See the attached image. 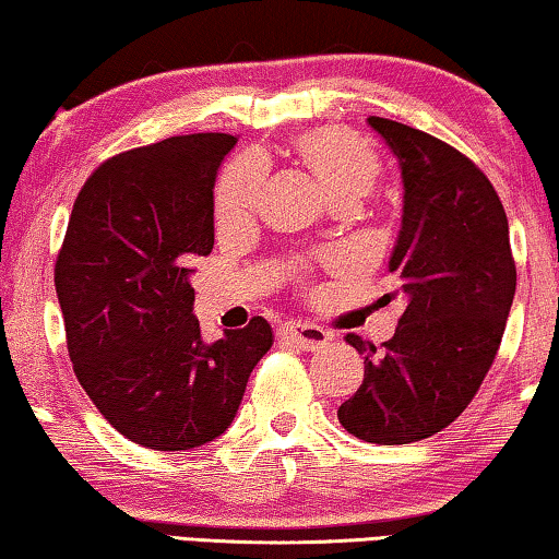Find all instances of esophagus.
Wrapping results in <instances>:
<instances>
[{
  "mask_svg": "<svg viewBox=\"0 0 559 559\" xmlns=\"http://www.w3.org/2000/svg\"><path fill=\"white\" fill-rule=\"evenodd\" d=\"M280 334L285 340L295 342V345L305 352L322 349L324 345H330L332 340V334L328 330L317 328V324H307V322H287L285 328L280 330Z\"/></svg>",
  "mask_w": 559,
  "mask_h": 559,
  "instance_id": "obj_1",
  "label": "esophagus"
}]
</instances>
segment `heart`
I'll use <instances>...</instances> for the list:
<instances>
[{
	"label": "heart",
	"instance_id": "heart-1",
	"mask_svg": "<svg viewBox=\"0 0 559 559\" xmlns=\"http://www.w3.org/2000/svg\"><path fill=\"white\" fill-rule=\"evenodd\" d=\"M295 150L302 165L332 200L334 207H357L382 177V162L367 144L342 127H320L297 136ZM267 169L262 159L242 157L231 162L217 187V217L222 225L247 222L260 207Z\"/></svg>",
	"mask_w": 559,
	"mask_h": 559
}]
</instances>
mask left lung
<instances>
[{
  "label": "left lung",
  "instance_id": "left-lung-1",
  "mask_svg": "<svg viewBox=\"0 0 559 559\" xmlns=\"http://www.w3.org/2000/svg\"><path fill=\"white\" fill-rule=\"evenodd\" d=\"M402 169V229L390 274L407 307L394 337L365 355V380L337 417L374 444L432 437L462 415L500 349L518 287L508 214L475 162L437 136L369 117Z\"/></svg>",
  "mask_w": 559,
  "mask_h": 559
}]
</instances>
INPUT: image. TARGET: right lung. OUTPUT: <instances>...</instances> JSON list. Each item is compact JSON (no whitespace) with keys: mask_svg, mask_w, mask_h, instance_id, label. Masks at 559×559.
<instances>
[{"mask_svg":"<svg viewBox=\"0 0 559 559\" xmlns=\"http://www.w3.org/2000/svg\"><path fill=\"white\" fill-rule=\"evenodd\" d=\"M237 136H169L107 159L76 194L55 285L74 374L107 423L142 448L219 437L242 405L272 328L204 342L194 257L214 245V182Z\"/></svg>","mask_w":559,"mask_h":559,"instance_id":"obj_1","label":"right lung"}]
</instances>
